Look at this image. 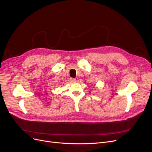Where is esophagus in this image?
I'll return each instance as SVG.
<instances>
[{"instance_id":"esophagus-1","label":"esophagus","mask_w":152,"mask_h":152,"mask_svg":"<svg viewBox=\"0 0 152 152\" xmlns=\"http://www.w3.org/2000/svg\"><path fill=\"white\" fill-rule=\"evenodd\" d=\"M69 81L71 83H75V82H76V79H74V78H70Z\"/></svg>"}]
</instances>
